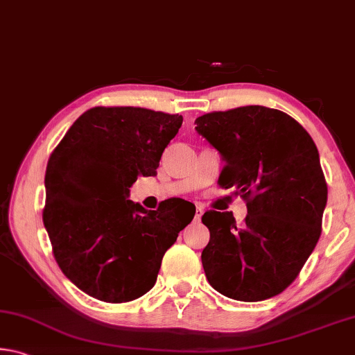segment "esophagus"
Listing matches in <instances>:
<instances>
[{
    "label": "esophagus",
    "instance_id": "1",
    "mask_svg": "<svg viewBox=\"0 0 355 355\" xmlns=\"http://www.w3.org/2000/svg\"><path fill=\"white\" fill-rule=\"evenodd\" d=\"M202 216H203V208H202V207H197V208H196L194 222H197V224H199V222L202 220Z\"/></svg>",
    "mask_w": 355,
    "mask_h": 355
}]
</instances>
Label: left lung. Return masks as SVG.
I'll list each match as a JSON object with an SVG mask.
<instances>
[{"instance_id":"8db88e82","label":"left lung","mask_w":355,"mask_h":355,"mask_svg":"<svg viewBox=\"0 0 355 355\" xmlns=\"http://www.w3.org/2000/svg\"><path fill=\"white\" fill-rule=\"evenodd\" d=\"M196 125L224 161L219 184L235 189L249 209L243 225L228 211L202 216L209 285L243 302L277 296L321 235L327 184L315 142L288 114L258 105L209 112Z\"/></svg>"}]
</instances>
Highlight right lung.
Instances as JSON below:
<instances>
[{"label": "right lung", "mask_w": 355, "mask_h": 355, "mask_svg": "<svg viewBox=\"0 0 355 355\" xmlns=\"http://www.w3.org/2000/svg\"><path fill=\"white\" fill-rule=\"evenodd\" d=\"M182 123L178 114L97 106L48 159L44 225L61 271L89 296L122 304L152 290L166 250L194 218L183 199L158 209L128 199L137 177L156 175Z\"/></svg>", "instance_id": "right-lung-1"}]
</instances>
